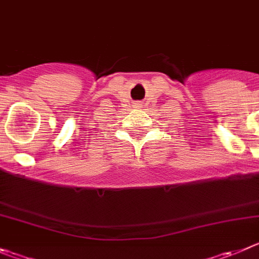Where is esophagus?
<instances>
[{
  "label": "esophagus",
  "instance_id": "34e87169",
  "mask_svg": "<svg viewBox=\"0 0 259 259\" xmlns=\"http://www.w3.org/2000/svg\"><path fill=\"white\" fill-rule=\"evenodd\" d=\"M134 106L135 108H139V106H141V103H140V101H137V103L134 104Z\"/></svg>",
  "mask_w": 259,
  "mask_h": 259
}]
</instances>
